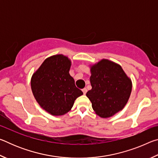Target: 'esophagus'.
<instances>
[{"label":"esophagus","mask_w":158,"mask_h":158,"mask_svg":"<svg viewBox=\"0 0 158 158\" xmlns=\"http://www.w3.org/2000/svg\"><path fill=\"white\" fill-rule=\"evenodd\" d=\"M82 91H83V93H84V94L85 95V93H86V92H87V89H85V88H84V89H82Z\"/></svg>","instance_id":"1"}]
</instances>
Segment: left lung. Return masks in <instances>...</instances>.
Segmentation results:
<instances>
[{
	"label": "left lung",
	"instance_id": "8db88e82",
	"mask_svg": "<svg viewBox=\"0 0 158 158\" xmlns=\"http://www.w3.org/2000/svg\"><path fill=\"white\" fill-rule=\"evenodd\" d=\"M92 89L86 93L95 114L103 118L113 116L125 107L132 84L121 66L108 59L90 65Z\"/></svg>",
	"mask_w": 158,
	"mask_h": 158
}]
</instances>
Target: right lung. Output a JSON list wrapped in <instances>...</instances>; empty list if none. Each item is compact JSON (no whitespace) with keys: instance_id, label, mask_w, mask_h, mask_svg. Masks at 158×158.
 I'll use <instances>...</instances> for the list:
<instances>
[{"instance_id":"right-lung-1","label":"right lung","mask_w":158,"mask_h":158,"mask_svg":"<svg viewBox=\"0 0 158 158\" xmlns=\"http://www.w3.org/2000/svg\"><path fill=\"white\" fill-rule=\"evenodd\" d=\"M71 60L63 54L48 57L33 74L31 90L37 102L52 116H63L71 110L83 95L69 73Z\"/></svg>"}]
</instances>
